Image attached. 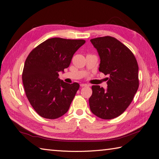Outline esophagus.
<instances>
[{
	"label": "esophagus",
	"mask_w": 159,
	"mask_h": 159,
	"mask_svg": "<svg viewBox=\"0 0 159 159\" xmlns=\"http://www.w3.org/2000/svg\"><path fill=\"white\" fill-rule=\"evenodd\" d=\"M80 86L81 87H86V86H89V85L87 84H81L80 85Z\"/></svg>",
	"instance_id": "esophagus-1"
}]
</instances>
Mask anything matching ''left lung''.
<instances>
[{
	"mask_svg": "<svg viewBox=\"0 0 159 159\" xmlns=\"http://www.w3.org/2000/svg\"><path fill=\"white\" fill-rule=\"evenodd\" d=\"M100 58L99 71L107 78V88L93 85L89 99L96 116L111 119L121 115L131 103L139 88V66L131 51L116 38L105 36L90 40Z\"/></svg>",
	"mask_w": 159,
	"mask_h": 159,
	"instance_id": "8db88e82",
	"label": "left lung"
}]
</instances>
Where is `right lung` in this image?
<instances>
[{
    "label": "right lung",
    "instance_id": "1",
    "mask_svg": "<svg viewBox=\"0 0 159 159\" xmlns=\"http://www.w3.org/2000/svg\"><path fill=\"white\" fill-rule=\"evenodd\" d=\"M85 42L84 40L50 38L28 56L22 82L28 101L41 117L54 119L68 111L80 85L64 82L58 78V73H64L68 68L75 52Z\"/></svg>",
    "mask_w": 159,
    "mask_h": 159
}]
</instances>
